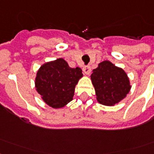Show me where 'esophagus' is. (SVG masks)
<instances>
[{
	"label": "esophagus",
	"mask_w": 154,
	"mask_h": 154,
	"mask_svg": "<svg viewBox=\"0 0 154 154\" xmlns=\"http://www.w3.org/2000/svg\"><path fill=\"white\" fill-rule=\"evenodd\" d=\"M90 71H91V68L89 65H85L83 67V72L85 73V74H89L90 73Z\"/></svg>",
	"instance_id": "esophagus-1"
}]
</instances>
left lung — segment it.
<instances>
[{"instance_id":"left-lung-1","label":"left lung","mask_w":154,"mask_h":154,"mask_svg":"<svg viewBox=\"0 0 154 154\" xmlns=\"http://www.w3.org/2000/svg\"><path fill=\"white\" fill-rule=\"evenodd\" d=\"M92 83L99 103L113 105L124 99L130 90L129 78L121 68L105 60L93 70Z\"/></svg>"}]
</instances>
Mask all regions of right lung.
<instances>
[{
  "label": "right lung",
  "mask_w": 154,
  "mask_h": 154,
  "mask_svg": "<svg viewBox=\"0 0 154 154\" xmlns=\"http://www.w3.org/2000/svg\"><path fill=\"white\" fill-rule=\"evenodd\" d=\"M80 68H70L62 58L45 63L36 77V88L47 105L61 108L72 100L75 86L82 77Z\"/></svg>",
  "instance_id": "1"
}]
</instances>
